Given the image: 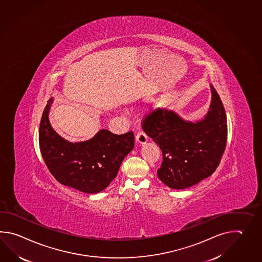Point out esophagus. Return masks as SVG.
I'll return each instance as SVG.
<instances>
[{"label":"esophagus","mask_w":262,"mask_h":262,"mask_svg":"<svg viewBox=\"0 0 262 262\" xmlns=\"http://www.w3.org/2000/svg\"><path fill=\"white\" fill-rule=\"evenodd\" d=\"M135 140H136V143H138L139 144H144L148 141V138L146 136V134H144V132H138L137 134H135Z\"/></svg>","instance_id":"esophagus-1"}]
</instances>
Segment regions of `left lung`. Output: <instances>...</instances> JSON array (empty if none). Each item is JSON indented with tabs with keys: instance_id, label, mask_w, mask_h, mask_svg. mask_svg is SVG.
Masks as SVG:
<instances>
[{
	"instance_id": "8db88e82",
	"label": "left lung",
	"mask_w": 262,
	"mask_h": 262,
	"mask_svg": "<svg viewBox=\"0 0 262 262\" xmlns=\"http://www.w3.org/2000/svg\"><path fill=\"white\" fill-rule=\"evenodd\" d=\"M208 113L197 122L157 108L143 119L144 133L160 146L162 163L158 177L167 187L184 189L210 177L217 168L227 144L228 126L223 103L213 85Z\"/></svg>"
}]
</instances>
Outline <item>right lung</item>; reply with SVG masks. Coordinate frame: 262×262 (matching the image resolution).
I'll return each mask as SVG.
<instances>
[{
  "mask_svg": "<svg viewBox=\"0 0 262 262\" xmlns=\"http://www.w3.org/2000/svg\"><path fill=\"white\" fill-rule=\"evenodd\" d=\"M53 98L48 100L39 128V145L45 163L60 184L81 192L98 193L117 177L124 158L134 149V135L114 134L101 129L91 139L71 143L51 127L48 113Z\"/></svg>",
  "mask_w": 262,
  "mask_h": 262,
  "instance_id": "right-lung-1",
  "label": "right lung"
}]
</instances>
